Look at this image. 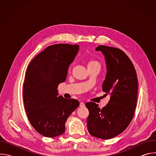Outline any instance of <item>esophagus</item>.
Segmentation results:
<instances>
[{
	"mask_svg": "<svg viewBox=\"0 0 156 156\" xmlns=\"http://www.w3.org/2000/svg\"><path fill=\"white\" fill-rule=\"evenodd\" d=\"M84 106H85V104H84L83 102H80V107H84Z\"/></svg>",
	"mask_w": 156,
	"mask_h": 156,
	"instance_id": "1",
	"label": "esophagus"
}]
</instances>
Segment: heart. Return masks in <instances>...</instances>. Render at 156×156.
I'll return each instance as SVG.
<instances>
[{
	"label": "heart",
	"instance_id": "1",
	"mask_svg": "<svg viewBox=\"0 0 156 156\" xmlns=\"http://www.w3.org/2000/svg\"><path fill=\"white\" fill-rule=\"evenodd\" d=\"M99 65V63L96 61H94V60H91L90 62H89L88 64H87V66H92V65Z\"/></svg>",
	"mask_w": 156,
	"mask_h": 156
}]
</instances>
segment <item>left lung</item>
Returning a JSON list of instances; mask_svg holds the SVG:
<instances>
[{"label": "left lung", "mask_w": 156, "mask_h": 156, "mask_svg": "<svg viewBox=\"0 0 156 156\" xmlns=\"http://www.w3.org/2000/svg\"><path fill=\"white\" fill-rule=\"evenodd\" d=\"M96 51L104 56L107 73L102 91L110 95L107 105L101 109L94 102H87V126L90 134L102 140L122 133L134 115L138 97V78L129 57L122 50L99 46Z\"/></svg>", "instance_id": "8db88e82"}]
</instances>
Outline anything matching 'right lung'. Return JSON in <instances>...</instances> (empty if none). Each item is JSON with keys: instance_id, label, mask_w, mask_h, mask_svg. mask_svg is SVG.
<instances>
[{"instance_id": "obj_1", "label": "right lung", "mask_w": 156, "mask_h": 156, "mask_svg": "<svg viewBox=\"0 0 156 156\" xmlns=\"http://www.w3.org/2000/svg\"><path fill=\"white\" fill-rule=\"evenodd\" d=\"M78 45L55 44L48 47L29 63L23 83V101L30 122L41 135H62L65 122L79 106L76 99L57 97V87L65 81Z\"/></svg>"}]
</instances>
